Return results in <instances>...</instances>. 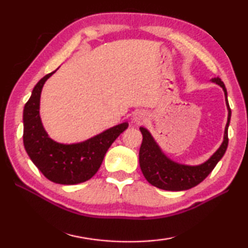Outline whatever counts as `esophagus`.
<instances>
[{"instance_id":"34e87169","label":"esophagus","mask_w":248,"mask_h":248,"mask_svg":"<svg viewBox=\"0 0 248 248\" xmlns=\"http://www.w3.org/2000/svg\"><path fill=\"white\" fill-rule=\"evenodd\" d=\"M148 112L145 110H137L133 114V121L137 124H142L148 119Z\"/></svg>"}]
</instances>
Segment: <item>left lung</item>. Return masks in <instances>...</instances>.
I'll list each match as a JSON object with an SVG mask.
<instances>
[{"mask_svg":"<svg viewBox=\"0 0 248 248\" xmlns=\"http://www.w3.org/2000/svg\"><path fill=\"white\" fill-rule=\"evenodd\" d=\"M212 81L219 84L224 91L226 105H228L229 109V118L225 127L223 143L221 144L220 149L203 164L199 166H186L170 161L161 152V150H159L157 144L155 143V141L151 137L148 130L140 128L142 136H143V140H142L139 152L141 170L145 179L151 185L159 188V189L180 191L190 189V188L197 186L211 173L217 164V162L224 155L226 149H228V128L231 119V108L228 102V93H226L224 83L221 81L220 78H212Z\"/></svg>","mask_w":248,"mask_h":248,"instance_id":"obj_1","label":"left lung"}]
</instances>
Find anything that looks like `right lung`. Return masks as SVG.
I'll return each instance as SVG.
<instances>
[{
	"label": "right lung",
	"mask_w": 248,
	"mask_h": 248,
	"mask_svg": "<svg viewBox=\"0 0 248 248\" xmlns=\"http://www.w3.org/2000/svg\"><path fill=\"white\" fill-rule=\"evenodd\" d=\"M53 73L54 71L36 84L25 105L24 146L33 164L49 180L62 185L84 183L97 173L107 150L128 128V124L116 125L78 144H60L50 139L41 124L39 100L45 82Z\"/></svg>",
	"instance_id": "1"
}]
</instances>
